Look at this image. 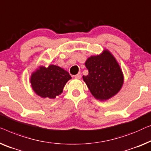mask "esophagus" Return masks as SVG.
<instances>
[{
	"label": "esophagus",
	"instance_id": "34e87169",
	"mask_svg": "<svg viewBox=\"0 0 151 151\" xmlns=\"http://www.w3.org/2000/svg\"><path fill=\"white\" fill-rule=\"evenodd\" d=\"M75 76V78H77V79H79V78H81V73H78L77 75H76L74 76Z\"/></svg>",
	"mask_w": 151,
	"mask_h": 151
}]
</instances>
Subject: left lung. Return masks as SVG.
Returning <instances> with one entry per match:
<instances>
[{
    "mask_svg": "<svg viewBox=\"0 0 151 151\" xmlns=\"http://www.w3.org/2000/svg\"><path fill=\"white\" fill-rule=\"evenodd\" d=\"M88 75L83 76L90 92L96 99L104 101L120 91L124 76L120 65L107 50L96 56H92L85 63Z\"/></svg>",
    "mask_w": 151,
    "mask_h": 151,
    "instance_id": "1",
    "label": "left lung"
}]
</instances>
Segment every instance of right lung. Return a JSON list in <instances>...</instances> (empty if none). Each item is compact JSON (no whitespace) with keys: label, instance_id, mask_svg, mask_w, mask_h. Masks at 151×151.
Returning <instances> with one entry per match:
<instances>
[{"label":"right lung","instance_id":"right-lung-1","mask_svg":"<svg viewBox=\"0 0 151 151\" xmlns=\"http://www.w3.org/2000/svg\"><path fill=\"white\" fill-rule=\"evenodd\" d=\"M71 76L67 71L55 65L48 68L40 66L32 74L30 82L33 90L42 98L55 99L63 92V89Z\"/></svg>","mask_w":151,"mask_h":151}]
</instances>
